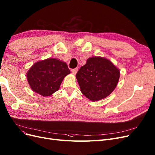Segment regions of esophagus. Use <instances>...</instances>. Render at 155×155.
Returning a JSON list of instances; mask_svg holds the SVG:
<instances>
[{"mask_svg": "<svg viewBox=\"0 0 155 155\" xmlns=\"http://www.w3.org/2000/svg\"><path fill=\"white\" fill-rule=\"evenodd\" d=\"M78 71V69L77 68H74V69H73V70H71V72L73 74H75L77 73Z\"/></svg>", "mask_w": 155, "mask_h": 155, "instance_id": "34e87169", "label": "esophagus"}]
</instances>
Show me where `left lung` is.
Returning a JSON list of instances; mask_svg holds the SVG:
<instances>
[{
  "mask_svg": "<svg viewBox=\"0 0 155 155\" xmlns=\"http://www.w3.org/2000/svg\"><path fill=\"white\" fill-rule=\"evenodd\" d=\"M120 71L105 57H92L76 74L82 93L93 101L104 99L115 89Z\"/></svg>",
  "mask_w": 155,
  "mask_h": 155,
  "instance_id": "8db88e82",
  "label": "left lung"
}]
</instances>
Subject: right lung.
Here are the masks:
<instances>
[{"instance_id":"right-lung-1","label":"right lung","mask_w":155,"mask_h":155,"mask_svg":"<svg viewBox=\"0 0 155 155\" xmlns=\"http://www.w3.org/2000/svg\"><path fill=\"white\" fill-rule=\"evenodd\" d=\"M70 73L66 63L56 58L36 62L27 73L31 89L43 97L58 91L64 78Z\"/></svg>"}]
</instances>
